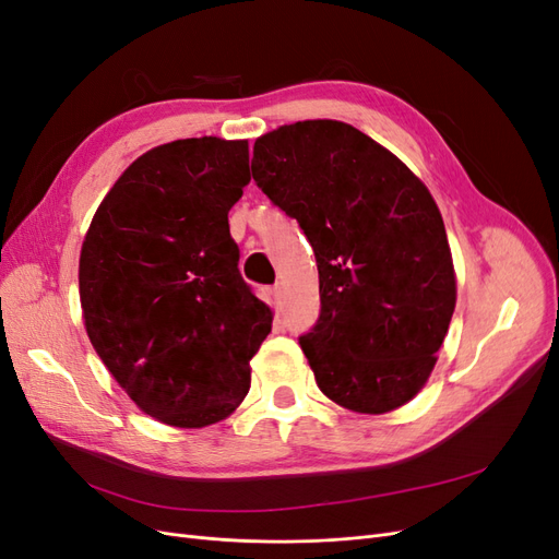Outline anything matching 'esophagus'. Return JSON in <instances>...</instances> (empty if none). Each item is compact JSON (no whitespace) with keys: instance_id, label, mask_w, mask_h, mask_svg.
Instances as JSON below:
<instances>
[{"instance_id":"obj_1","label":"esophagus","mask_w":559,"mask_h":559,"mask_svg":"<svg viewBox=\"0 0 559 559\" xmlns=\"http://www.w3.org/2000/svg\"><path fill=\"white\" fill-rule=\"evenodd\" d=\"M270 294H273L275 308H277V310H282V306H284V286H282V284H275V286H273V292H270Z\"/></svg>"}]
</instances>
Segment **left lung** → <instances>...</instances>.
<instances>
[{
	"label": "left lung",
	"mask_w": 559,
	"mask_h": 559,
	"mask_svg": "<svg viewBox=\"0 0 559 559\" xmlns=\"http://www.w3.org/2000/svg\"><path fill=\"white\" fill-rule=\"evenodd\" d=\"M251 177L314 249L321 310L298 343L321 392L368 415L408 403L433 370L456 300L427 186L341 121L263 134Z\"/></svg>",
	"instance_id": "1"
}]
</instances>
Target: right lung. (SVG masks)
Wrapping results in <instances>:
<instances>
[{
    "label": "right lung",
    "mask_w": 559,
    "mask_h": 559,
    "mask_svg": "<svg viewBox=\"0 0 559 559\" xmlns=\"http://www.w3.org/2000/svg\"><path fill=\"white\" fill-rule=\"evenodd\" d=\"M249 179L247 142L151 148L114 183L81 247L91 343L126 394L170 427H207L238 408L273 329L228 228Z\"/></svg>",
    "instance_id": "right-lung-1"
}]
</instances>
